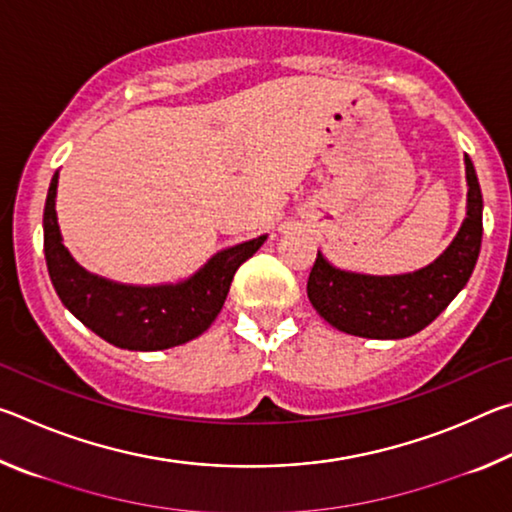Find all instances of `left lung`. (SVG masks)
<instances>
[{"instance_id":"1","label":"left lung","mask_w":512,"mask_h":512,"mask_svg":"<svg viewBox=\"0 0 512 512\" xmlns=\"http://www.w3.org/2000/svg\"><path fill=\"white\" fill-rule=\"evenodd\" d=\"M465 171V221L445 253L422 271L384 277L345 273L316 255L307 296L329 325L363 339H406L443 314L470 280L481 250L483 196L470 155Z\"/></svg>"}]
</instances>
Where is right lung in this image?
Instances as JSON below:
<instances>
[{
	"label": "right lung",
	"mask_w": 512,
	"mask_h": 512,
	"mask_svg": "<svg viewBox=\"0 0 512 512\" xmlns=\"http://www.w3.org/2000/svg\"><path fill=\"white\" fill-rule=\"evenodd\" d=\"M56 187L58 171L51 178L42 219L51 284L85 327L117 348L153 352L201 336L219 316L237 268L266 241V237H257L221 250L194 277L176 287H126L83 271L67 253L56 221Z\"/></svg>",
	"instance_id": "add662e5"
}]
</instances>
